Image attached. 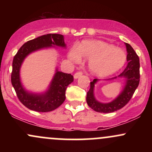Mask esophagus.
<instances>
[{
    "mask_svg": "<svg viewBox=\"0 0 152 152\" xmlns=\"http://www.w3.org/2000/svg\"><path fill=\"white\" fill-rule=\"evenodd\" d=\"M82 74H83L82 71H77V72L74 74V78H78L80 76H81Z\"/></svg>",
    "mask_w": 152,
    "mask_h": 152,
    "instance_id": "obj_1",
    "label": "esophagus"
}]
</instances>
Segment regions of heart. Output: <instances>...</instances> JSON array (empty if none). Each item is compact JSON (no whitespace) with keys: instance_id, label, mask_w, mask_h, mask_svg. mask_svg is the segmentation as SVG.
Returning a JSON list of instances; mask_svg holds the SVG:
<instances>
[{"instance_id":"1","label":"heart","mask_w":152,"mask_h":152,"mask_svg":"<svg viewBox=\"0 0 152 152\" xmlns=\"http://www.w3.org/2000/svg\"><path fill=\"white\" fill-rule=\"evenodd\" d=\"M71 61L78 63L81 58L89 60V67L95 74L107 76L119 70L126 61V55L120 48L100 41H83L69 52Z\"/></svg>"}]
</instances>
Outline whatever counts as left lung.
<instances>
[{"instance_id":"obj_1","label":"left lung","mask_w":152,"mask_h":152,"mask_svg":"<svg viewBox=\"0 0 152 152\" xmlns=\"http://www.w3.org/2000/svg\"><path fill=\"white\" fill-rule=\"evenodd\" d=\"M126 46L128 65L125 68L124 71L119 74L118 77L126 78V83L121 94L112 102L109 104H102L96 100L94 96V87L97 79H94L90 83V89L87 92L86 102L88 106L95 111L100 113H111L121 109L126 106L136 89L139 86V78H140V64L139 58L135 50L129 43H125Z\"/></svg>"}]
</instances>
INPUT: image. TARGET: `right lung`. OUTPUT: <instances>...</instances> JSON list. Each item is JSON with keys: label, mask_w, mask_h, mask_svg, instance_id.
Segmentation results:
<instances>
[{"label": "right lung", "mask_w": 152, "mask_h": 152, "mask_svg": "<svg viewBox=\"0 0 152 152\" xmlns=\"http://www.w3.org/2000/svg\"><path fill=\"white\" fill-rule=\"evenodd\" d=\"M52 45L65 46L64 36L61 34H50L30 40L19 48L13 60L11 83L17 96L26 107L38 112H48L59 107L66 99V88L74 81V76L71 74L57 71L49 89L44 94L36 95L28 93L23 88L20 81L19 70L23 59L31 52Z\"/></svg>", "instance_id": "add662e5"}]
</instances>
